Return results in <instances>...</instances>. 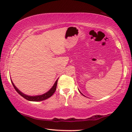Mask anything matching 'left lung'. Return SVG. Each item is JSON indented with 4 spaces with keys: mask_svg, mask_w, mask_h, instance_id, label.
I'll list each match as a JSON object with an SVG mask.
<instances>
[{
    "mask_svg": "<svg viewBox=\"0 0 132 132\" xmlns=\"http://www.w3.org/2000/svg\"><path fill=\"white\" fill-rule=\"evenodd\" d=\"M79 92H80V93H81V94H82V95H83V94H82V93H81V92H80V91H79Z\"/></svg>",
    "mask_w": 132,
    "mask_h": 132,
    "instance_id": "obj_1",
    "label": "left lung"
}]
</instances>
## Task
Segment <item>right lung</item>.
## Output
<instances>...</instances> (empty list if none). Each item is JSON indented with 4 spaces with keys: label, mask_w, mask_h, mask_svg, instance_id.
Segmentation results:
<instances>
[{
    "label": "right lung",
    "mask_w": 132,
    "mask_h": 132,
    "mask_svg": "<svg viewBox=\"0 0 132 132\" xmlns=\"http://www.w3.org/2000/svg\"><path fill=\"white\" fill-rule=\"evenodd\" d=\"M57 80H58V79L55 81V84H53V86L52 87V88H51L48 91H47V92L44 93V94L39 95H35V96L28 95L25 94L23 93L21 91H20L19 89H18L15 86V85L13 82L12 80H11V81H12L13 86V87H14V88H15V90H16L17 92L19 93L21 96H22L23 98L26 99L27 100H28V101H43V100L48 99V98L51 97V96H52L53 94H54V93L56 91V89Z\"/></svg>",
    "instance_id": "right-lung-1"
}]
</instances>
